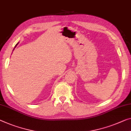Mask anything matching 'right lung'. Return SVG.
<instances>
[{
    "label": "right lung",
    "instance_id": "right-lung-1",
    "mask_svg": "<svg viewBox=\"0 0 131 131\" xmlns=\"http://www.w3.org/2000/svg\"><path fill=\"white\" fill-rule=\"evenodd\" d=\"M18 43H17L16 45H15V48H16V46L17 45H18ZM15 48H14V49H13V50H14V49H15Z\"/></svg>",
    "mask_w": 131,
    "mask_h": 131
}]
</instances>
